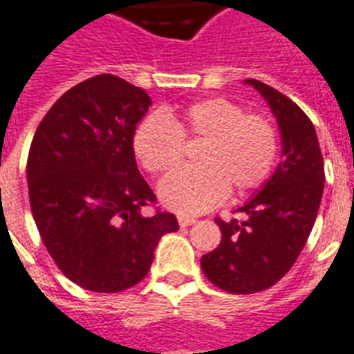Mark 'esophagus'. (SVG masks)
<instances>
[{"label": "esophagus", "instance_id": "esophagus-1", "mask_svg": "<svg viewBox=\"0 0 354 354\" xmlns=\"http://www.w3.org/2000/svg\"><path fill=\"white\" fill-rule=\"evenodd\" d=\"M195 223H196L195 217H185V215H180V217H178V225L182 226V228H185V226L195 225Z\"/></svg>", "mask_w": 354, "mask_h": 354}]
</instances>
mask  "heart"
<instances>
[{"mask_svg":"<svg viewBox=\"0 0 354 354\" xmlns=\"http://www.w3.org/2000/svg\"><path fill=\"white\" fill-rule=\"evenodd\" d=\"M183 139L202 141L193 167L159 183V201L182 215H198L258 187L273 169L279 137L273 124L250 117L226 98L191 104L182 113H152L133 133V150L150 172H167L182 161Z\"/></svg>","mask_w":354,"mask_h":354,"instance_id":"1","label":"heart"}]
</instances>
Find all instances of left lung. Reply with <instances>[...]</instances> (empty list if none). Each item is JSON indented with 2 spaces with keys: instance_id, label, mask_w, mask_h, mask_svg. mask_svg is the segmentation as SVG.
Instances as JSON below:
<instances>
[{
  "instance_id": "obj_1",
  "label": "left lung",
  "mask_w": 354,
  "mask_h": 354,
  "mask_svg": "<svg viewBox=\"0 0 354 354\" xmlns=\"http://www.w3.org/2000/svg\"><path fill=\"white\" fill-rule=\"evenodd\" d=\"M266 100L280 131V163L260 191L237 212L245 219H217L223 239L202 256L209 282L228 293H256L277 284L306 245L319 209L325 169L314 124L273 87L245 80Z\"/></svg>"
}]
</instances>
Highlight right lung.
<instances>
[{
  "mask_svg": "<svg viewBox=\"0 0 354 354\" xmlns=\"http://www.w3.org/2000/svg\"><path fill=\"white\" fill-rule=\"evenodd\" d=\"M152 100L117 75L77 83L53 104L33 137L27 187L46 249L83 290L117 293L141 282L172 213L145 215L156 201L137 169L133 133Z\"/></svg>",
  "mask_w": 354,
  "mask_h": 354,
  "instance_id": "obj_1",
  "label": "right lung"
}]
</instances>
